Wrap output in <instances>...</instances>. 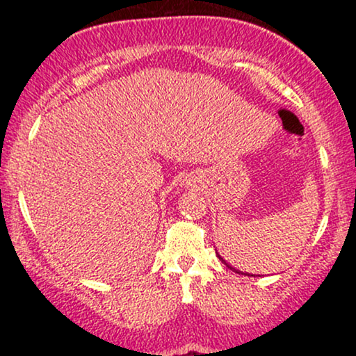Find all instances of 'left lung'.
I'll use <instances>...</instances> for the list:
<instances>
[{
    "label": "left lung",
    "instance_id": "1",
    "mask_svg": "<svg viewBox=\"0 0 356 356\" xmlns=\"http://www.w3.org/2000/svg\"><path fill=\"white\" fill-rule=\"evenodd\" d=\"M219 259H220V261H222V263H224V264H226V266H227V268L234 269V268H232V266H229V264H227V263H226V261H224V259H222V257H219ZM234 271H236V269H234ZM236 273H239V271H236ZM241 275H243V273H241ZM244 275H246V273H244ZM248 276H249V275H248Z\"/></svg>",
    "mask_w": 356,
    "mask_h": 356
}]
</instances>
